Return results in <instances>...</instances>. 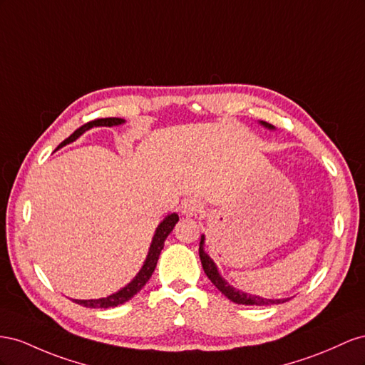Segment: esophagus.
Returning a JSON list of instances; mask_svg holds the SVG:
<instances>
[{"label": "esophagus", "mask_w": 365, "mask_h": 365, "mask_svg": "<svg viewBox=\"0 0 365 365\" xmlns=\"http://www.w3.org/2000/svg\"><path fill=\"white\" fill-rule=\"evenodd\" d=\"M180 210H182V214L186 217H197L202 211V206L195 199H190V200H185L182 203Z\"/></svg>", "instance_id": "obj_1"}]
</instances>
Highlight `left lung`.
I'll list each match as a JSON object with an SVG mask.
<instances>
[{"label":"left lung","instance_id":"obj_1","mask_svg":"<svg viewBox=\"0 0 365 365\" xmlns=\"http://www.w3.org/2000/svg\"><path fill=\"white\" fill-rule=\"evenodd\" d=\"M259 125H263L264 128L267 130H275L274 125H270L267 122L259 120ZM205 235L202 234L200 238V247H199V255H200V262L203 266V270L206 277L211 279V283L220 290V292L227 298L231 299L232 303L235 304H245V306H270V304H281V303H286L290 298H279V299H270V298H263V297H258V295H252V294H246L243 290H238L234 286H231L227 283V281L220 275L218 272V267L214 263V259L206 254L205 251Z\"/></svg>","mask_w":365,"mask_h":365}]
</instances>
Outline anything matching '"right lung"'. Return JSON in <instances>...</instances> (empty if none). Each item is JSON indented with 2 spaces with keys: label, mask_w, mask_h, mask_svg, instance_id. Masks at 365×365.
Segmentation results:
<instances>
[{
  "label": "right lung",
  "mask_w": 365,
  "mask_h": 365,
  "mask_svg": "<svg viewBox=\"0 0 365 365\" xmlns=\"http://www.w3.org/2000/svg\"><path fill=\"white\" fill-rule=\"evenodd\" d=\"M125 122H127V120L120 119V118H107V119L91 120L86 125H82L81 128H78L75 133H73L68 139H66L64 142L61 143V147H62V145L75 142L86 131L95 128V127H118V125H122ZM177 222H179V215L173 212V214L166 215L163 220L159 223V226L155 227V232L153 235V240H151V245H150V249H148V255H147V258H145V262H143L139 272L136 274V277H134L127 286H123L122 289L118 290V292H114V294H111L106 298L73 299V301H75L76 304H81L84 307H90V309H110V307H116V306L127 303L128 299H131L145 284L148 283V279L151 278L154 269H155V264H158V259H159V255H160L162 249H163L166 237L171 234V231L174 229Z\"/></svg>",
  "instance_id": "1"
}]
</instances>
